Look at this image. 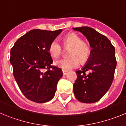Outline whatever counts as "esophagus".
<instances>
[{
    "mask_svg": "<svg viewBox=\"0 0 126 126\" xmlns=\"http://www.w3.org/2000/svg\"><path fill=\"white\" fill-rule=\"evenodd\" d=\"M62 73H63V75L65 76L66 75L67 73V71H65V70H62Z\"/></svg>",
    "mask_w": 126,
    "mask_h": 126,
    "instance_id": "obj_1",
    "label": "esophagus"
}]
</instances>
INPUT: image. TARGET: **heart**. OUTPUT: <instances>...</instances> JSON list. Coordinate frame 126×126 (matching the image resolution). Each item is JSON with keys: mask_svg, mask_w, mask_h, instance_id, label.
I'll return each instance as SVG.
<instances>
[{"mask_svg": "<svg viewBox=\"0 0 126 126\" xmlns=\"http://www.w3.org/2000/svg\"><path fill=\"white\" fill-rule=\"evenodd\" d=\"M63 43L66 48H69V58L56 61L55 64L65 71H69L78 67L81 61H87L90 55L91 49L87 43L83 42L79 36L71 33L63 39ZM49 52L55 58H57L63 52V48L57 40H53L49 46Z\"/></svg>", "mask_w": 126, "mask_h": 126, "instance_id": "obj_1", "label": "heart"}]
</instances>
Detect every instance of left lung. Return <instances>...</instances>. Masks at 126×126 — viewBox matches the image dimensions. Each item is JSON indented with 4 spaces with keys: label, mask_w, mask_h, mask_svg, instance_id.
Returning <instances> with one entry per match:
<instances>
[{
    "label": "left lung",
    "mask_w": 126,
    "mask_h": 126,
    "mask_svg": "<svg viewBox=\"0 0 126 126\" xmlns=\"http://www.w3.org/2000/svg\"><path fill=\"white\" fill-rule=\"evenodd\" d=\"M73 30L83 33L92 48L87 62L81 70L76 71L74 96L83 103H94L104 96L113 81L117 65L115 48L106 36L92 28Z\"/></svg>",
    "instance_id": "obj_1"
}]
</instances>
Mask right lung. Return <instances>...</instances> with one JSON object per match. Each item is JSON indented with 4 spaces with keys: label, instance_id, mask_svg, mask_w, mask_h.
Here are the masks:
<instances>
[{
    "label": "right lung",
    "instance_id": "1",
    "mask_svg": "<svg viewBox=\"0 0 126 126\" xmlns=\"http://www.w3.org/2000/svg\"><path fill=\"white\" fill-rule=\"evenodd\" d=\"M62 31L31 30L11 48L10 62L13 75L20 90L30 100L45 103L55 95L63 73L61 68L51 65L53 60L49 46Z\"/></svg>",
    "mask_w": 126,
    "mask_h": 126
}]
</instances>
